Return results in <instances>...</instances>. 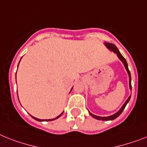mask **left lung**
Wrapping results in <instances>:
<instances>
[{
    "instance_id": "left-lung-1",
    "label": "left lung",
    "mask_w": 147,
    "mask_h": 147,
    "mask_svg": "<svg viewBox=\"0 0 147 147\" xmlns=\"http://www.w3.org/2000/svg\"><path fill=\"white\" fill-rule=\"evenodd\" d=\"M105 45L107 46V47L108 48V49H111V50L113 51V52H114L115 53H116L117 54V55H118V57L119 58V59L122 61V63L124 64L125 65V67L126 71H127V72H128V76H129V87H130V88L131 89V74H130V71H129V70H128V64H127V61H126L124 57L122 56V54L119 53V49H117V47L115 46L114 44H113V43H105ZM131 98V96L129 97V98L127 99V100L125 101V103L124 104H123V106L122 107V108L120 109L119 110L118 112L116 113H115V114L112 115V116H107V117H100V116H94V115H93L92 113H89V114L91 115V116H92V117H94V118H95L96 119H98V120H103V121H105V120H113L115 119L116 118H117L119 116L121 113H122V111L124 110L126 104H128V101H129V100H130Z\"/></svg>"
}]
</instances>
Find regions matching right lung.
Returning a JSON list of instances; mask_svg holds the SVG:
<instances>
[{"mask_svg":"<svg viewBox=\"0 0 147 147\" xmlns=\"http://www.w3.org/2000/svg\"><path fill=\"white\" fill-rule=\"evenodd\" d=\"M62 113H61V114H62ZM61 114H60V115H59V116H57L56 118H55V119H39L35 118V117H34V116H31V117H32L33 119H34L35 120H37V121H39V122H42V121H53V120H55V119H56L59 118V117H60V116H61Z\"/></svg>","mask_w":147,"mask_h":147,"instance_id":"1","label":"right lung"}]
</instances>
